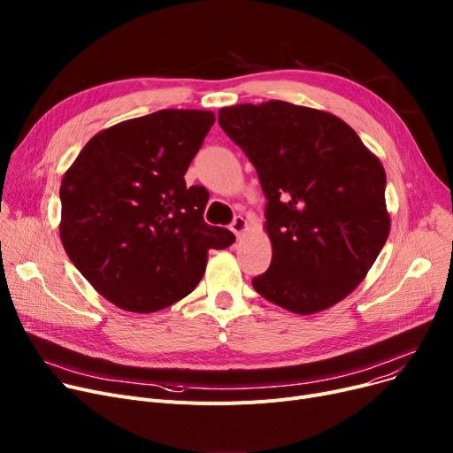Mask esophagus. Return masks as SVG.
I'll use <instances>...</instances> for the list:
<instances>
[{
  "mask_svg": "<svg viewBox=\"0 0 453 453\" xmlns=\"http://www.w3.org/2000/svg\"><path fill=\"white\" fill-rule=\"evenodd\" d=\"M231 231L236 234V236H242L244 231L248 229V220L244 217H234V220L231 222Z\"/></svg>",
  "mask_w": 453,
  "mask_h": 453,
  "instance_id": "34e87169",
  "label": "esophagus"
}]
</instances>
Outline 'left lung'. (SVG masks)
I'll return each mask as SVG.
<instances>
[{
    "mask_svg": "<svg viewBox=\"0 0 453 453\" xmlns=\"http://www.w3.org/2000/svg\"><path fill=\"white\" fill-rule=\"evenodd\" d=\"M257 169L272 265L251 280L265 299L308 316L365 279L391 227L386 171L345 121L284 101L219 111Z\"/></svg>",
    "mask_w": 453,
    "mask_h": 453,
    "instance_id": "8db88e82",
    "label": "left lung"
}]
</instances>
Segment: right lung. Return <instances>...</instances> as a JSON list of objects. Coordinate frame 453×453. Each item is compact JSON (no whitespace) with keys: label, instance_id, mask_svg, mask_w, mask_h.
Here are the masks:
<instances>
[{"label":"right lung","instance_id":"right-lung-1","mask_svg":"<svg viewBox=\"0 0 453 453\" xmlns=\"http://www.w3.org/2000/svg\"><path fill=\"white\" fill-rule=\"evenodd\" d=\"M214 123L207 110H159L93 135L60 185V239L104 299L149 314L196 288L209 250L234 242L203 222L209 200L185 173Z\"/></svg>","mask_w":453,"mask_h":453}]
</instances>
